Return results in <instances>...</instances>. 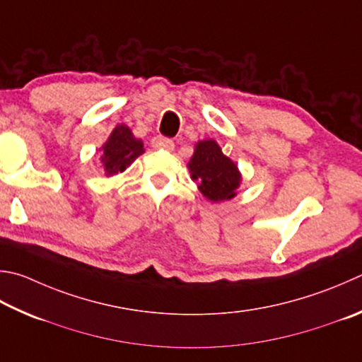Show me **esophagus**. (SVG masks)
I'll list each match as a JSON object with an SVG mask.
<instances>
[{"instance_id": "1", "label": "esophagus", "mask_w": 362, "mask_h": 362, "mask_svg": "<svg viewBox=\"0 0 362 362\" xmlns=\"http://www.w3.org/2000/svg\"><path fill=\"white\" fill-rule=\"evenodd\" d=\"M153 148H163V150H174V142L168 139V137L163 136H156L155 139L152 141Z\"/></svg>"}]
</instances>
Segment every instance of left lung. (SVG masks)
I'll list each match as a JSON object with an SVG mask.
<instances>
[{
    "label": "left lung",
    "mask_w": 362,
    "mask_h": 362,
    "mask_svg": "<svg viewBox=\"0 0 362 362\" xmlns=\"http://www.w3.org/2000/svg\"><path fill=\"white\" fill-rule=\"evenodd\" d=\"M188 168L193 180L199 182L201 193L209 201L220 202L235 196V189L240 183L239 169L226 155H223L215 141L198 142Z\"/></svg>",
    "instance_id": "obj_1"
}]
</instances>
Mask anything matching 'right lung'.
Segmentation results:
<instances>
[{
	"instance_id": "obj_1",
	"label": "right lung",
	"mask_w": 362,
	"mask_h": 362,
	"mask_svg": "<svg viewBox=\"0 0 362 362\" xmlns=\"http://www.w3.org/2000/svg\"><path fill=\"white\" fill-rule=\"evenodd\" d=\"M142 153V142L136 139L128 127L118 124L107 142L103 146L101 161L104 164V170L107 175L123 173Z\"/></svg>"
}]
</instances>
